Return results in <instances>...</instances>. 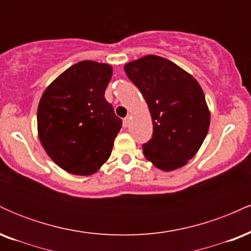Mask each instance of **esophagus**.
Returning a JSON list of instances; mask_svg holds the SVG:
<instances>
[{
  "instance_id": "34e87169",
  "label": "esophagus",
  "mask_w": 251,
  "mask_h": 251,
  "mask_svg": "<svg viewBox=\"0 0 251 251\" xmlns=\"http://www.w3.org/2000/svg\"><path fill=\"white\" fill-rule=\"evenodd\" d=\"M128 123H129V118H128V117H126L125 119L123 120V126H124V127H127V126H128Z\"/></svg>"
}]
</instances>
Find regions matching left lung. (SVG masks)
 Returning a JSON list of instances; mask_svg holds the SVG:
<instances>
[{
    "instance_id": "left-lung-1",
    "label": "left lung",
    "mask_w": 251,
    "mask_h": 251,
    "mask_svg": "<svg viewBox=\"0 0 251 251\" xmlns=\"http://www.w3.org/2000/svg\"><path fill=\"white\" fill-rule=\"evenodd\" d=\"M124 70L142 92L152 117L153 134L143 145L144 155L163 171L184 166L209 131L210 111L201 85L179 66L157 55L126 63Z\"/></svg>"
}]
</instances>
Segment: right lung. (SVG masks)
I'll list each match as a JSON object with an SVG mask.
<instances>
[{
    "mask_svg": "<svg viewBox=\"0 0 251 251\" xmlns=\"http://www.w3.org/2000/svg\"><path fill=\"white\" fill-rule=\"evenodd\" d=\"M113 70L107 63L77 62L43 92L37 133L54 163L73 175L89 176L111 155L123 122L105 99Z\"/></svg>",
    "mask_w": 251,
    "mask_h": 251,
    "instance_id": "add662e5",
    "label": "right lung"
}]
</instances>
